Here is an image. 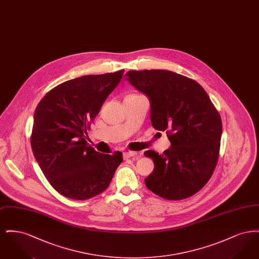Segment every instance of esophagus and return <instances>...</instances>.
Segmentation results:
<instances>
[{
	"mask_svg": "<svg viewBox=\"0 0 259 259\" xmlns=\"http://www.w3.org/2000/svg\"><path fill=\"white\" fill-rule=\"evenodd\" d=\"M137 155V152L136 151H125L123 152V158L124 159H128L132 156H135Z\"/></svg>",
	"mask_w": 259,
	"mask_h": 259,
	"instance_id": "esophagus-1",
	"label": "esophagus"
}]
</instances>
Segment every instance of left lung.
Segmentation results:
<instances>
[{
	"mask_svg": "<svg viewBox=\"0 0 259 259\" xmlns=\"http://www.w3.org/2000/svg\"><path fill=\"white\" fill-rule=\"evenodd\" d=\"M126 79L150 102L154 129L166 131L172 146L158 154L147 150L154 163L145 183L167 200L197 193L209 182L220 156L222 122L207 92L195 80L166 70L129 71Z\"/></svg>",
	"mask_w": 259,
	"mask_h": 259,
	"instance_id": "left-lung-1",
	"label": "left lung"
}]
</instances>
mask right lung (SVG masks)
Masks as SVG:
<instances>
[{
  "label": "right lung",
  "instance_id": "1",
  "mask_svg": "<svg viewBox=\"0 0 259 259\" xmlns=\"http://www.w3.org/2000/svg\"><path fill=\"white\" fill-rule=\"evenodd\" d=\"M124 70L67 80L41 99L34 115L33 153L51 186L65 197L87 200L105 191L122 153L96 151L87 142V130Z\"/></svg>",
  "mask_w": 259,
  "mask_h": 259
}]
</instances>
